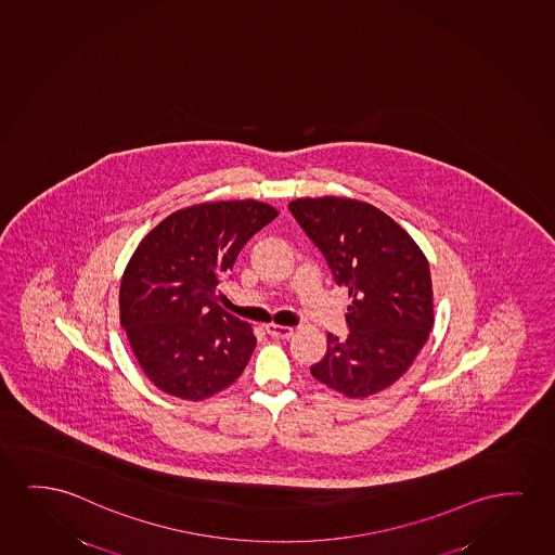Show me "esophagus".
<instances>
[{"mask_svg": "<svg viewBox=\"0 0 555 555\" xmlns=\"http://www.w3.org/2000/svg\"><path fill=\"white\" fill-rule=\"evenodd\" d=\"M266 330L273 339H289L294 335V327L279 326V324H267Z\"/></svg>", "mask_w": 555, "mask_h": 555, "instance_id": "34e87169", "label": "esophagus"}]
</instances>
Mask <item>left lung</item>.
Wrapping results in <instances>:
<instances>
[{
	"label": "left lung",
	"instance_id": "1",
	"mask_svg": "<svg viewBox=\"0 0 555 555\" xmlns=\"http://www.w3.org/2000/svg\"><path fill=\"white\" fill-rule=\"evenodd\" d=\"M288 208L335 282L349 288V337L327 334L312 377L350 400L377 395L410 370L433 330L428 259L402 225L364 201L304 197Z\"/></svg>",
	"mask_w": 555,
	"mask_h": 555
}]
</instances>
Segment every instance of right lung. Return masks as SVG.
<instances>
[{"mask_svg": "<svg viewBox=\"0 0 555 555\" xmlns=\"http://www.w3.org/2000/svg\"><path fill=\"white\" fill-rule=\"evenodd\" d=\"M276 216L254 198L198 203L167 216L130 256L119 319L142 372L165 395L201 402L241 377L256 335L216 304L218 284Z\"/></svg>", "mask_w": 555, "mask_h": 555, "instance_id": "add662e5", "label": "right lung"}]
</instances>
